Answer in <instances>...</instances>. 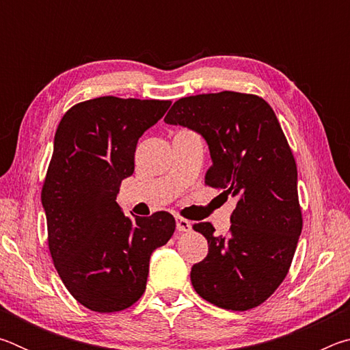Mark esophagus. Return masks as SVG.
Instances as JSON below:
<instances>
[{
    "label": "esophagus",
    "mask_w": 350,
    "mask_h": 350,
    "mask_svg": "<svg viewBox=\"0 0 350 350\" xmlns=\"http://www.w3.org/2000/svg\"><path fill=\"white\" fill-rule=\"evenodd\" d=\"M176 227H177V232H189L191 230V222L187 221V219H183L180 216L176 217Z\"/></svg>",
    "instance_id": "34e87169"
}]
</instances>
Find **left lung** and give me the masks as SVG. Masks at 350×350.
Returning a JSON list of instances; mask_svg holds the SVG:
<instances>
[{
    "label": "left lung",
    "mask_w": 350,
    "mask_h": 350,
    "mask_svg": "<svg viewBox=\"0 0 350 350\" xmlns=\"http://www.w3.org/2000/svg\"><path fill=\"white\" fill-rule=\"evenodd\" d=\"M165 123L202 135L213 161L205 183L238 198L228 234L193 225L208 241L191 267L194 290L227 310L258 307L286 278L303 230L298 171L273 109L253 94H199L177 100Z\"/></svg>",
    "instance_id": "left-lung-1"
}]
</instances>
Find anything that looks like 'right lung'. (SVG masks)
<instances>
[{"label":"right lung","instance_id":"1","mask_svg":"<svg viewBox=\"0 0 350 350\" xmlns=\"http://www.w3.org/2000/svg\"><path fill=\"white\" fill-rule=\"evenodd\" d=\"M170 100L98 97L77 103L58 123L41 189L47 244L69 293L88 309H128L146 288L151 253L167 244L174 217H126L116 202L134 173V152Z\"/></svg>","mask_w":350,"mask_h":350}]
</instances>
